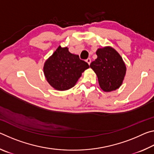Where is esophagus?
Returning <instances> with one entry per match:
<instances>
[{
    "mask_svg": "<svg viewBox=\"0 0 154 154\" xmlns=\"http://www.w3.org/2000/svg\"><path fill=\"white\" fill-rule=\"evenodd\" d=\"M86 62L88 64H90V63H91V59L90 58H88L87 60H86Z\"/></svg>",
    "mask_w": 154,
    "mask_h": 154,
    "instance_id": "34e87169",
    "label": "esophagus"
}]
</instances>
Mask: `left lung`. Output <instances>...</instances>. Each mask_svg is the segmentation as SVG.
<instances>
[{"mask_svg": "<svg viewBox=\"0 0 154 154\" xmlns=\"http://www.w3.org/2000/svg\"><path fill=\"white\" fill-rule=\"evenodd\" d=\"M97 58L90 66L97 75L99 85L104 92L116 90L121 86L126 72V66L122 56L110 46L99 48Z\"/></svg>", "mask_w": 154, "mask_h": 154, "instance_id": "1", "label": "left lung"}]
</instances>
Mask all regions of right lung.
Wrapping results in <instances>:
<instances>
[{"label":"right lung","instance_id":"obj_1","mask_svg":"<svg viewBox=\"0 0 154 154\" xmlns=\"http://www.w3.org/2000/svg\"><path fill=\"white\" fill-rule=\"evenodd\" d=\"M89 68L78 55L70 53L69 48L59 46L45 61L43 72L47 82L56 90L71 89L76 84L82 72Z\"/></svg>","mask_w":154,"mask_h":154}]
</instances>
